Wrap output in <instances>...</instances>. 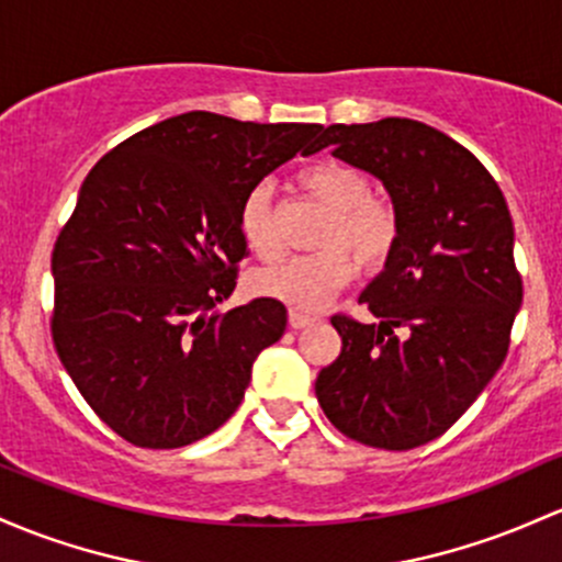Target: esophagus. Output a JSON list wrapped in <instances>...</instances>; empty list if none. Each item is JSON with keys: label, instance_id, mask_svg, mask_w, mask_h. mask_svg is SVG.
Segmentation results:
<instances>
[{"label": "esophagus", "instance_id": "obj_1", "mask_svg": "<svg viewBox=\"0 0 562 562\" xmlns=\"http://www.w3.org/2000/svg\"><path fill=\"white\" fill-rule=\"evenodd\" d=\"M288 323H291L293 330H301V328H306V325H312L314 317H310V314H301V312H291L288 314Z\"/></svg>", "mask_w": 562, "mask_h": 562}]
</instances>
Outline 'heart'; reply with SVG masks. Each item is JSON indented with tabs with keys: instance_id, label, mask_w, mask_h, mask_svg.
Instances as JSON below:
<instances>
[{
	"instance_id": "b5f03b06",
	"label": "heart",
	"mask_w": 562,
	"mask_h": 562,
	"mask_svg": "<svg viewBox=\"0 0 562 562\" xmlns=\"http://www.w3.org/2000/svg\"><path fill=\"white\" fill-rule=\"evenodd\" d=\"M301 187L330 213L314 256H295L252 274V291L299 312H314L341 291L360 269H381L400 237V221L390 202L375 200L371 178L338 159H325L301 170ZM245 245L263 261L282 252L274 207L267 183L248 191L239 207Z\"/></svg>"
}]
</instances>
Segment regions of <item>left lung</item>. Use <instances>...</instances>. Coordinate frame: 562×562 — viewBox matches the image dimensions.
<instances>
[{
	"label": "left lung",
	"instance_id": "1",
	"mask_svg": "<svg viewBox=\"0 0 562 562\" xmlns=\"http://www.w3.org/2000/svg\"><path fill=\"white\" fill-rule=\"evenodd\" d=\"M325 146L384 183L400 237L360 293L375 323L330 319L344 347L314 392L341 435L411 451L459 422L507 357L522 301L512 215L480 159L424 122L330 125Z\"/></svg>",
	"mask_w": 562,
	"mask_h": 562
}]
</instances>
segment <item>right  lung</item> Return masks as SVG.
<instances>
[{"mask_svg":"<svg viewBox=\"0 0 562 562\" xmlns=\"http://www.w3.org/2000/svg\"><path fill=\"white\" fill-rule=\"evenodd\" d=\"M323 125H258L187 111L122 140L85 178L53 250V341L79 394L138 448H181L243 403L288 312H232L245 256L239 207Z\"/></svg>","mask_w":562,"mask_h":562,"instance_id":"1","label":"right lung"}]
</instances>
